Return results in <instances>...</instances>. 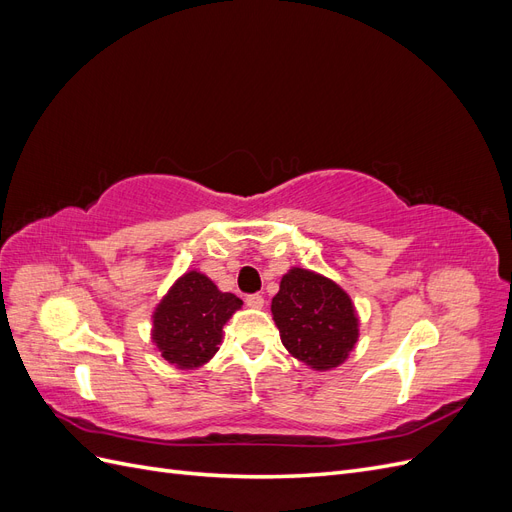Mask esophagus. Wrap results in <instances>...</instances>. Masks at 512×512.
Returning <instances> with one entry per match:
<instances>
[{
  "label": "esophagus",
  "mask_w": 512,
  "mask_h": 512,
  "mask_svg": "<svg viewBox=\"0 0 512 512\" xmlns=\"http://www.w3.org/2000/svg\"><path fill=\"white\" fill-rule=\"evenodd\" d=\"M245 303H247V307H252V309H262V305H265V299H262V294H247Z\"/></svg>",
  "instance_id": "esophagus-1"
}]
</instances>
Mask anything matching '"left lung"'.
Segmentation results:
<instances>
[{
    "label": "left lung",
    "instance_id": "1",
    "mask_svg": "<svg viewBox=\"0 0 512 512\" xmlns=\"http://www.w3.org/2000/svg\"><path fill=\"white\" fill-rule=\"evenodd\" d=\"M286 350L316 371L342 365L359 342V316L348 292L329 277L292 267L271 301Z\"/></svg>",
    "mask_w": 512,
    "mask_h": 512
}]
</instances>
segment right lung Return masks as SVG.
<instances>
[{
    "label": "right lung",
    "instance_id": "obj_1",
    "mask_svg": "<svg viewBox=\"0 0 512 512\" xmlns=\"http://www.w3.org/2000/svg\"><path fill=\"white\" fill-rule=\"evenodd\" d=\"M243 301L222 292L205 273L188 271L153 309L151 342L177 369H198L222 344V329Z\"/></svg>",
    "mask_w": 512,
    "mask_h": 512
}]
</instances>
